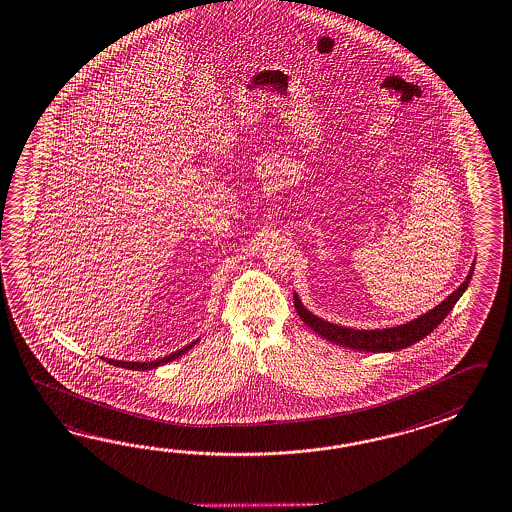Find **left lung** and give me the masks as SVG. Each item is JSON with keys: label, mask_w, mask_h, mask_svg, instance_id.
Instances as JSON below:
<instances>
[{"label": "left lung", "mask_w": 512, "mask_h": 512, "mask_svg": "<svg viewBox=\"0 0 512 512\" xmlns=\"http://www.w3.org/2000/svg\"><path fill=\"white\" fill-rule=\"evenodd\" d=\"M474 273V264L470 268V272L466 275L463 284L452 292L450 296L444 299L441 305L432 308L430 312L422 314L419 318L408 321L404 325H397L391 329H375V330H360V329H347L341 325H334L325 319L314 316L312 312H308L307 308L303 307V303L299 301L297 294H294V305H296L297 314L299 318L307 323V327L314 330L321 338L332 341L341 347H349L354 351H367V353H389V351H400L406 349L409 345L421 341L426 338L433 329H437V325H441L450 310L455 307V303L459 301V297L463 296L468 283L472 279Z\"/></svg>", "instance_id": "1"}]
</instances>
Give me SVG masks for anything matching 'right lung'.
<instances>
[{"label": "right lung", "mask_w": 512, "mask_h": 512, "mask_svg": "<svg viewBox=\"0 0 512 512\" xmlns=\"http://www.w3.org/2000/svg\"><path fill=\"white\" fill-rule=\"evenodd\" d=\"M196 343H198V340L191 341L189 345H185V347H182L180 351L169 354V356H163V358H158V360H154V362H119V360H108V358H106V362H108V364L117 365V367L132 369V371H147V369H156L159 365L167 364V362H172V360L180 358V356L187 353L189 349H193Z\"/></svg>", "instance_id": "1"}]
</instances>
